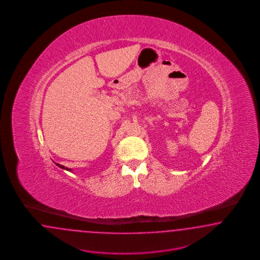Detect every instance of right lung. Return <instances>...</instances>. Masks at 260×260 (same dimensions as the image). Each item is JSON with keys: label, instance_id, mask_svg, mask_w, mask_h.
I'll list each match as a JSON object with an SVG mask.
<instances>
[{"label": "right lung", "instance_id": "add662e5", "mask_svg": "<svg viewBox=\"0 0 260 260\" xmlns=\"http://www.w3.org/2000/svg\"><path fill=\"white\" fill-rule=\"evenodd\" d=\"M55 163V162H54ZM56 166H58L59 168H61V169H63V170H66V171H68V172H71L72 170L71 169H70V168H67V167H64V166L63 165H60V164H58V163H55Z\"/></svg>", "mask_w": 260, "mask_h": 260}]
</instances>
